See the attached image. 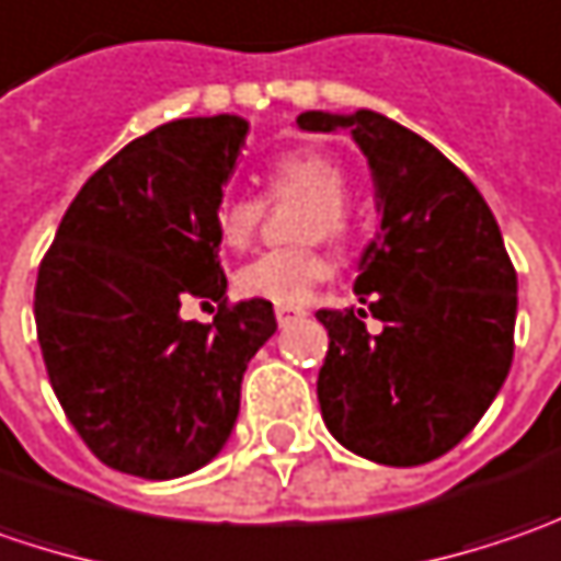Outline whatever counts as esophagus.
Instances as JSON below:
<instances>
[{"label":"esophagus","instance_id":"obj_1","mask_svg":"<svg viewBox=\"0 0 561 561\" xmlns=\"http://www.w3.org/2000/svg\"><path fill=\"white\" fill-rule=\"evenodd\" d=\"M305 317V310L301 307H276V320H279V327H288V323H295V320H301Z\"/></svg>","mask_w":561,"mask_h":561}]
</instances>
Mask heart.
<instances>
[{
  "label": "heart",
  "mask_w": 561,
  "mask_h": 561,
  "mask_svg": "<svg viewBox=\"0 0 561 561\" xmlns=\"http://www.w3.org/2000/svg\"><path fill=\"white\" fill-rule=\"evenodd\" d=\"M263 182H266V197L273 204L288 197H305V207L295 213V226H291V234L301 244L254 256L234 273V288L244 298L298 307L329 276V256L323 244H317L313 238H323L335 248L352 238V209L345 204L348 172L339 159H332L323 150H288L266 165ZM263 213L266 204L260 197L226 194L216 204L219 244L229 251H244L256 238Z\"/></svg>",
  "instance_id": "obj_1"
}]
</instances>
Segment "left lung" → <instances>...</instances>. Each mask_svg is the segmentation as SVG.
I'll list each match as a JSON object with an SVG mask.
<instances>
[{"mask_svg": "<svg viewBox=\"0 0 561 561\" xmlns=\"http://www.w3.org/2000/svg\"><path fill=\"white\" fill-rule=\"evenodd\" d=\"M298 128H348L382 213L354 282L368 310H317L323 421L360 458L426 465L474 430L512 367L518 276L496 216L455 162L379 112H301ZM367 312L383 323L377 336Z\"/></svg>", "mask_w": 561, "mask_h": 561, "instance_id": "left-lung-1", "label": "left lung"}]
</instances>
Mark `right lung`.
Returning a JSON list of instances; mask_svg holds the SVG:
<instances>
[{"label": "right lung", "instance_id": "1", "mask_svg": "<svg viewBox=\"0 0 561 561\" xmlns=\"http://www.w3.org/2000/svg\"><path fill=\"white\" fill-rule=\"evenodd\" d=\"M248 135L238 115L179 118L100 165L43 254L34 317L65 417L103 465L172 480L238 417L241 377L276 332L270 301L226 298L216 204ZM216 304L213 324L184 321Z\"/></svg>", "mask_w": 561, "mask_h": 561}]
</instances>
